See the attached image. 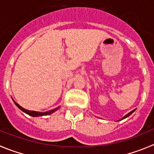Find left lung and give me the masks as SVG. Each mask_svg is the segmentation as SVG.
<instances>
[{"instance_id":"8db88e82","label":"left lung","mask_w":154,"mask_h":154,"mask_svg":"<svg viewBox=\"0 0 154 154\" xmlns=\"http://www.w3.org/2000/svg\"><path fill=\"white\" fill-rule=\"evenodd\" d=\"M134 111H135V109H134V110H132V111H131V112H129V113H128V114H127V115H126V116H124V117H123V118H122V119H125V118L128 117V116H130V115H131V114H132V113H133V112H134Z\"/></svg>"}]
</instances>
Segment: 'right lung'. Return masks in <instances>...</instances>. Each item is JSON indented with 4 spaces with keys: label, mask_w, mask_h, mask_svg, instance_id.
I'll return each instance as SVG.
<instances>
[{
    "label": "right lung",
    "mask_w": 154,
    "mask_h": 154,
    "mask_svg": "<svg viewBox=\"0 0 154 154\" xmlns=\"http://www.w3.org/2000/svg\"><path fill=\"white\" fill-rule=\"evenodd\" d=\"M14 103L16 104V106H17V107L20 109L22 110L23 112H24L25 113H26V114H28L29 116H32V117H36V116H48V115L51 114V113H53L54 112H55L56 110H57L58 109H59V107L56 108V109H52V110H50V111L48 112H35V111H29V110H26L25 109H23V107H21L20 106L19 104H17V103H16L15 101L14 100Z\"/></svg>",
    "instance_id": "right-lung-1"
}]
</instances>
